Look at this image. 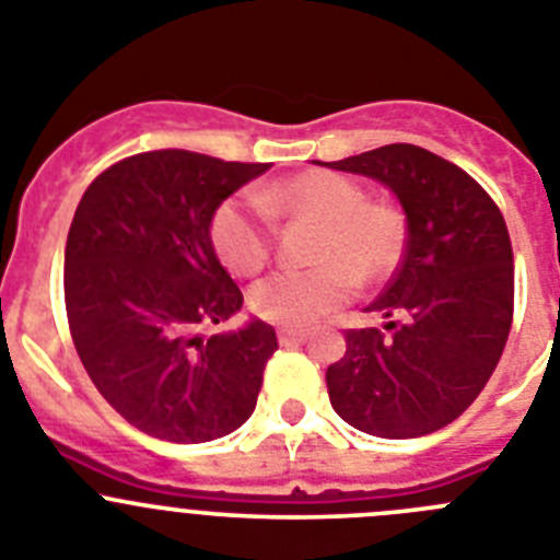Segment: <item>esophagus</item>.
Returning <instances> with one entry per match:
<instances>
[{
  "label": "esophagus",
  "instance_id": "obj_1",
  "mask_svg": "<svg viewBox=\"0 0 560 560\" xmlns=\"http://www.w3.org/2000/svg\"><path fill=\"white\" fill-rule=\"evenodd\" d=\"M277 339H280V345H285V348H289V345H303V341H308L311 334H308V330L283 328L280 334H277Z\"/></svg>",
  "mask_w": 560,
  "mask_h": 560
}]
</instances>
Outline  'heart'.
I'll list each match as a JSON object with an SVG mask.
<instances>
[{
  "label": "heart",
  "mask_w": 560,
  "mask_h": 560,
  "mask_svg": "<svg viewBox=\"0 0 560 560\" xmlns=\"http://www.w3.org/2000/svg\"><path fill=\"white\" fill-rule=\"evenodd\" d=\"M257 201L230 199L212 215V246L235 275H255L269 260L271 235L264 209L319 224L314 244L319 266L277 271L252 285V314L269 325L308 328L319 323L353 294L355 283H378L404 255V215L389 205L368 201L364 187L341 173H296L266 187Z\"/></svg>",
  "instance_id": "1"
}]
</instances>
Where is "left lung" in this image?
I'll return each instance as SVG.
<instances>
[{
	"label": "left lung",
	"mask_w": 560,
	"mask_h": 560,
	"mask_svg": "<svg viewBox=\"0 0 560 560\" xmlns=\"http://www.w3.org/2000/svg\"><path fill=\"white\" fill-rule=\"evenodd\" d=\"M381 182L407 215V249L368 311L393 330H348L330 364V407L375 438H423L471 407L497 370L513 319V249L477 182L427 148L395 142L328 162Z\"/></svg>",
	"instance_id": "left-lung-1"
}]
</instances>
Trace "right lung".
<instances>
[{
	"mask_svg": "<svg viewBox=\"0 0 560 560\" xmlns=\"http://www.w3.org/2000/svg\"><path fill=\"white\" fill-rule=\"evenodd\" d=\"M266 162L165 148L117 162L83 192L63 252L69 330L89 378L122 418L167 443H210L255 412L275 328L235 316L212 215Z\"/></svg>",
	"mask_w": 560,
	"mask_h": 560,
	"instance_id": "add662e5",
	"label": "right lung"
}]
</instances>
